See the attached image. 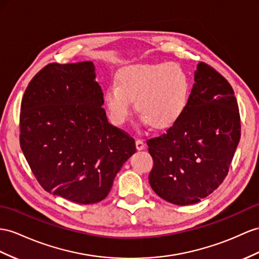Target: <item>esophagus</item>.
Masks as SVG:
<instances>
[{
    "mask_svg": "<svg viewBox=\"0 0 259 259\" xmlns=\"http://www.w3.org/2000/svg\"><path fill=\"white\" fill-rule=\"evenodd\" d=\"M136 147H137L138 150H143L144 147H145L144 141L141 140V139H137V140H136Z\"/></svg>",
    "mask_w": 259,
    "mask_h": 259,
    "instance_id": "1",
    "label": "esophagus"
}]
</instances>
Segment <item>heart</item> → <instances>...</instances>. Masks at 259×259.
<instances>
[{
  "mask_svg": "<svg viewBox=\"0 0 259 259\" xmlns=\"http://www.w3.org/2000/svg\"><path fill=\"white\" fill-rule=\"evenodd\" d=\"M189 79L176 63L135 64L117 73L105 93L110 120L121 125L132 112V102L144 124L155 129L173 125L188 103Z\"/></svg>",
  "mask_w": 259,
  "mask_h": 259,
  "instance_id": "b5f03b06",
  "label": "heart"
}]
</instances>
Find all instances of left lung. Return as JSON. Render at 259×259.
Returning a JSON list of instances; mask_svg holds the SVG:
<instances>
[{
    "label": "left lung",
    "instance_id": "obj_1",
    "mask_svg": "<svg viewBox=\"0 0 259 259\" xmlns=\"http://www.w3.org/2000/svg\"><path fill=\"white\" fill-rule=\"evenodd\" d=\"M240 138L233 89L220 73L200 62L182 117L165 134L147 141L154 162L149 175L152 189L174 204L199 202L228 175Z\"/></svg>",
    "mask_w": 259,
    "mask_h": 259
}]
</instances>
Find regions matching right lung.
Here are the masks:
<instances>
[{
    "instance_id": "right-lung-1",
    "label": "right lung",
    "mask_w": 259,
    "mask_h": 259,
    "mask_svg": "<svg viewBox=\"0 0 259 259\" xmlns=\"http://www.w3.org/2000/svg\"><path fill=\"white\" fill-rule=\"evenodd\" d=\"M92 61L50 63L22 99L19 142L48 193L90 204L107 197L115 176L136 153L135 139L108 122Z\"/></svg>"
}]
</instances>
